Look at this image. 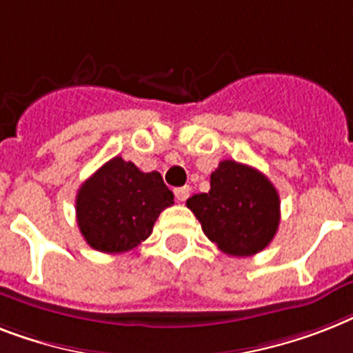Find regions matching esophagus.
<instances>
[{"label":"esophagus","mask_w":353,"mask_h":353,"mask_svg":"<svg viewBox=\"0 0 353 353\" xmlns=\"http://www.w3.org/2000/svg\"><path fill=\"white\" fill-rule=\"evenodd\" d=\"M174 194H176V199L179 203L186 201V197L190 196V186H181V188H176V192H174Z\"/></svg>","instance_id":"34e87169"}]
</instances>
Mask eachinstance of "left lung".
<instances>
[{
    "instance_id": "left-lung-1",
    "label": "left lung",
    "mask_w": 353,
    "mask_h": 353,
    "mask_svg": "<svg viewBox=\"0 0 353 353\" xmlns=\"http://www.w3.org/2000/svg\"><path fill=\"white\" fill-rule=\"evenodd\" d=\"M186 206L205 236L228 256H254L270 245L279 226V194L265 174L225 159L212 172L210 190L194 194Z\"/></svg>"
}]
</instances>
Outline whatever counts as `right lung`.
Returning a JSON list of instances; mask_svg holds the SVG:
<instances>
[{
    "label": "right lung",
    "instance_id": "1",
    "mask_svg": "<svg viewBox=\"0 0 353 353\" xmlns=\"http://www.w3.org/2000/svg\"><path fill=\"white\" fill-rule=\"evenodd\" d=\"M170 205L174 194L159 172H141L116 156L77 190V226L94 250L121 254L145 241Z\"/></svg>",
    "mask_w": 353,
    "mask_h": 353
}]
</instances>
